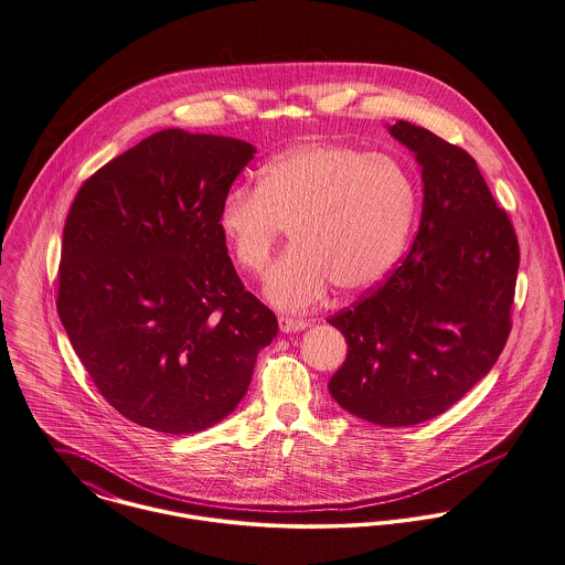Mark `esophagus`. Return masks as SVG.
Segmentation results:
<instances>
[{"mask_svg": "<svg viewBox=\"0 0 565 565\" xmlns=\"http://www.w3.org/2000/svg\"><path fill=\"white\" fill-rule=\"evenodd\" d=\"M278 326L282 332H300V330H307L308 321L305 319H294V317H280L278 319Z\"/></svg>", "mask_w": 565, "mask_h": 565, "instance_id": "obj_1", "label": "esophagus"}]
</instances>
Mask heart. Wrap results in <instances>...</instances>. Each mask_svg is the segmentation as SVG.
<instances>
[{"label":"heart","instance_id":"heart-1","mask_svg":"<svg viewBox=\"0 0 565 565\" xmlns=\"http://www.w3.org/2000/svg\"><path fill=\"white\" fill-rule=\"evenodd\" d=\"M416 213L406 166L386 153L312 140L274 154L258 188H231L217 231L248 274H263L285 226L294 248L265 280L282 310L317 305L334 285L354 296L377 285L402 257Z\"/></svg>","mask_w":565,"mask_h":565}]
</instances>
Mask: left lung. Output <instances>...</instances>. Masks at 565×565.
Returning a JSON list of instances; mask_svg holds the SVG:
<instances>
[{"instance_id":"obj_1","label":"left lung","mask_w":565,"mask_h":565,"mask_svg":"<svg viewBox=\"0 0 565 565\" xmlns=\"http://www.w3.org/2000/svg\"><path fill=\"white\" fill-rule=\"evenodd\" d=\"M388 131L420 166V224L402 265L328 319L348 341L328 391L359 418L408 427L449 411L501 356L520 250L470 154L406 120Z\"/></svg>"}]
</instances>
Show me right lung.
Masks as SVG:
<instances>
[{
  "label": "right lung",
  "instance_id": "obj_1",
  "mask_svg": "<svg viewBox=\"0 0 565 565\" xmlns=\"http://www.w3.org/2000/svg\"><path fill=\"white\" fill-rule=\"evenodd\" d=\"M257 149L163 129L79 188L62 233L57 315L105 402L163 434L244 399L276 315L239 280L217 209Z\"/></svg>",
  "mask_w": 565,
  "mask_h": 565
}]
</instances>
